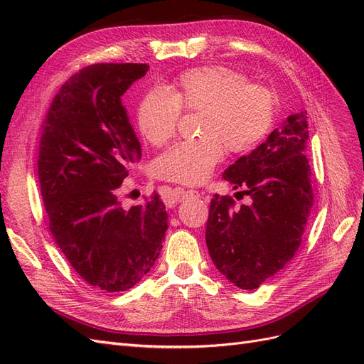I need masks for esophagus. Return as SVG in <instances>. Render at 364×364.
Returning a JSON list of instances; mask_svg holds the SVG:
<instances>
[{
  "mask_svg": "<svg viewBox=\"0 0 364 364\" xmlns=\"http://www.w3.org/2000/svg\"><path fill=\"white\" fill-rule=\"evenodd\" d=\"M199 191L196 190H178L176 193V197H178V200H183V199H188V197H199Z\"/></svg>",
  "mask_w": 364,
  "mask_h": 364,
  "instance_id": "obj_1",
  "label": "esophagus"
}]
</instances>
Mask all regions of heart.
I'll use <instances>...</instances> for the list:
<instances>
[{"label":"heart","instance_id":"obj_1","mask_svg":"<svg viewBox=\"0 0 364 364\" xmlns=\"http://www.w3.org/2000/svg\"><path fill=\"white\" fill-rule=\"evenodd\" d=\"M273 92L247 82L237 70L208 65L193 68L141 98L136 126L142 138L161 147L173 139L181 111L200 112L197 132L202 138L179 142L158 158L159 178L183 185L202 183L232 153L252 150L266 136L274 117Z\"/></svg>","mask_w":364,"mask_h":364}]
</instances>
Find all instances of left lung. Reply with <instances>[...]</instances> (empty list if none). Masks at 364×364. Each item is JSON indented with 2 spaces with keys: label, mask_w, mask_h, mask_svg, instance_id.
<instances>
[{
  "label": "left lung",
  "mask_w": 364,
  "mask_h": 364,
  "mask_svg": "<svg viewBox=\"0 0 364 364\" xmlns=\"http://www.w3.org/2000/svg\"><path fill=\"white\" fill-rule=\"evenodd\" d=\"M306 141V112L290 115L266 142L223 174L252 203L235 208L232 197L215 194L209 205L205 232L209 255L240 289H258L301 246L313 206L311 168L304 155Z\"/></svg>",
  "instance_id": "8db88e82"
}]
</instances>
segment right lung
I'll list each match as a JSON object with an SVG mask.
<instances>
[{"mask_svg": "<svg viewBox=\"0 0 364 364\" xmlns=\"http://www.w3.org/2000/svg\"><path fill=\"white\" fill-rule=\"evenodd\" d=\"M147 63H94L71 75L42 123L38 176L54 241L95 289L126 291L153 267L168 214L158 193L126 209L119 186L141 158L121 97Z\"/></svg>", "mask_w": 364, "mask_h": 364, "instance_id": "obj_1", "label": "right lung"}]
</instances>
